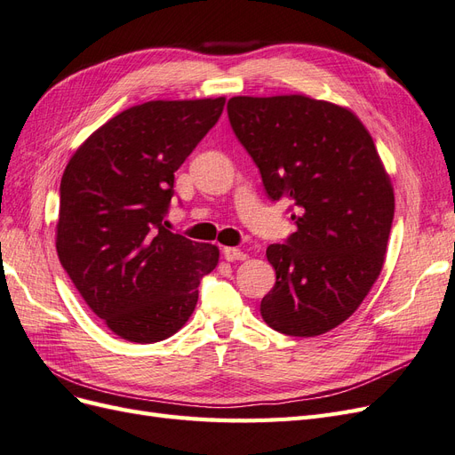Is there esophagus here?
I'll use <instances>...</instances> for the list:
<instances>
[{"label":"esophagus","instance_id":"esophagus-1","mask_svg":"<svg viewBox=\"0 0 455 455\" xmlns=\"http://www.w3.org/2000/svg\"><path fill=\"white\" fill-rule=\"evenodd\" d=\"M224 258L228 261H235V259H246V254L239 249H233V246H226L224 249Z\"/></svg>","mask_w":455,"mask_h":455}]
</instances>
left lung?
Wrapping results in <instances>:
<instances>
[{"label":"left lung","instance_id":"8db88e82","mask_svg":"<svg viewBox=\"0 0 455 455\" xmlns=\"http://www.w3.org/2000/svg\"><path fill=\"white\" fill-rule=\"evenodd\" d=\"M228 117L267 197L296 231L267 246L277 275L261 319L311 338L351 316L383 267L395 197L374 140L349 109L309 96H233Z\"/></svg>","mask_w":455,"mask_h":455}]
</instances>
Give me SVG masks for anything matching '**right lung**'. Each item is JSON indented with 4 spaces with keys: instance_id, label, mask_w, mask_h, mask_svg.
<instances>
[{
    "instance_id": "right-lung-1",
    "label": "right lung",
    "mask_w": 455,
    "mask_h": 455,
    "mask_svg": "<svg viewBox=\"0 0 455 455\" xmlns=\"http://www.w3.org/2000/svg\"><path fill=\"white\" fill-rule=\"evenodd\" d=\"M226 99L132 106L92 132L60 182L57 252L96 316L134 343L171 338L191 316L214 244L167 229L174 172Z\"/></svg>"
}]
</instances>
